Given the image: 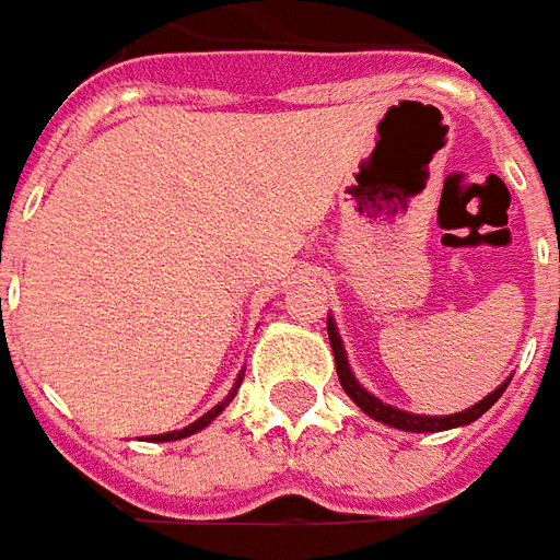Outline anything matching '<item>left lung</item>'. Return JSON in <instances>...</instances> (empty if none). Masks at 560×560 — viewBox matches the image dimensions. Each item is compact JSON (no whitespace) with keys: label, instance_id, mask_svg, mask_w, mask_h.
Wrapping results in <instances>:
<instances>
[{"label":"left lung","instance_id":"obj_1","mask_svg":"<svg viewBox=\"0 0 560 560\" xmlns=\"http://www.w3.org/2000/svg\"><path fill=\"white\" fill-rule=\"evenodd\" d=\"M558 260H560V252H558ZM327 329H329V345H332V353H336V372H339V381H341V387H345V393H348V396H351V399L357 401L365 413H369V417L387 422V425H393V429H405V432H444V429L468 425V422H474L477 417H482V413L489 411L494 401L501 399V393L506 389V384H501V387L494 389V393H489L486 399L477 401L474 408H468V411H462V413H450V417H420V413L399 411V408H393V405H384L381 399H375L372 393H365V389L353 381L351 369H348V357H345L339 332H336V324L329 320Z\"/></svg>","mask_w":560,"mask_h":560}]
</instances>
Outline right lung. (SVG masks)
Instances as JSON below:
<instances>
[{
	"mask_svg": "<svg viewBox=\"0 0 560 560\" xmlns=\"http://www.w3.org/2000/svg\"><path fill=\"white\" fill-rule=\"evenodd\" d=\"M236 387H240V384H236ZM231 399H233V393H231V396H228V399L221 401V405H215V408H212V411L203 413V417H200V420L191 422V425H185V429H179V432L155 434V438H152V441H179V438H185V434H195V432H200V429H203V425H209V422L215 420V417H219V413L224 411V405H228V401H231Z\"/></svg>",
	"mask_w": 560,
	"mask_h": 560,
	"instance_id": "1",
	"label": "right lung"
}]
</instances>
